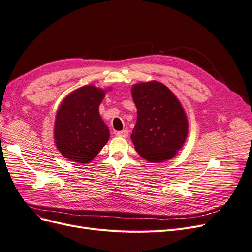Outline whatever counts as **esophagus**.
<instances>
[{
  "label": "esophagus",
  "instance_id": "1",
  "mask_svg": "<svg viewBox=\"0 0 252 252\" xmlns=\"http://www.w3.org/2000/svg\"><path fill=\"white\" fill-rule=\"evenodd\" d=\"M115 135L117 137H120V138H126L128 136V130L127 129H124V130H119V132H116Z\"/></svg>",
  "mask_w": 252,
  "mask_h": 252
}]
</instances>
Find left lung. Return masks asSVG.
<instances>
[{
    "label": "left lung",
    "instance_id": "8db88e82",
    "mask_svg": "<svg viewBox=\"0 0 252 252\" xmlns=\"http://www.w3.org/2000/svg\"><path fill=\"white\" fill-rule=\"evenodd\" d=\"M132 96L137 122L130 135L135 149L149 162L173 158L189 134V120L172 91L158 81L136 83Z\"/></svg>",
    "mask_w": 252,
    "mask_h": 252
}]
</instances>
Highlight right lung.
Segmentation results:
<instances>
[{"instance_id":"add662e5","label":"right lung","mask_w":252,"mask_h":252,"mask_svg":"<svg viewBox=\"0 0 252 252\" xmlns=\"http://www.w3.org/2000/svg\"><path fill=\"white\" fill-rule=\"evenodd\" d=\"M106 92L94 85H84L70 93L60 105L53 136L63 158L87 163L106 145L110 132L99 112Z\"/></svg>"}]
</instances>
